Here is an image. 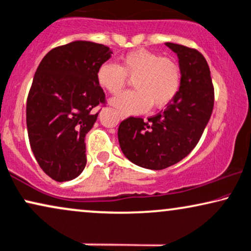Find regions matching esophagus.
I'll return each mask as SVG.
<instances>
[{
    "label": "esophagus",
    "instance_id": "obj_1",
    "mask_svg": "<svg viewBox=\"0 0 251 251\" xmlns=\"http://www.w3.org/2000/svg\"><path fill=\"white\" fill-rule=\"evenodd\" d=\"M119 117H120V119H125V118H126V116L123 115V113H120Z\"/></svg>",
    "mask_w": 251,
    "mask_h": 251
}]
</instances>
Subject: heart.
<instances>
[{"instance_id":"obj_1","label":"heart","mask_w":251,"mask_h":251,"mask_svg":"<svg viewBox=\"0 0 251 251\" xmlns=\"http://www.w3.org/2000/svg\"><path fill=\"white\" fill-rule=\"evenodd\" d=\"M97 82L111 95H118L128 80L135 90L112 100V105L123 113L160 110L175 100L182 84V69L170 56L148 50H135L122 56L120 66L103 63L97 69Z\"/></svg>"}]
</instances>
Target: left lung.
I'll use <instances>...</instances> for the list:
<instances>
[{"label":"left lung","instance_id":"left-lung-1","mask_svg":"<svg viewBox=\"0 0 251 251\" xmlns=\"http://www.w3.org/2000/svg\"><path fill=\"white\" fill-rule=\"evenodd\" d=\"M182 84L175 100L160 113L144 120L128 117L120 123L118 140L124 155L136 166L162 170L191 153L211 118L214 87L207 61L199 50L178 44Z\"/></svg>","mask_w":251,"mask_h":251}]
</instances>
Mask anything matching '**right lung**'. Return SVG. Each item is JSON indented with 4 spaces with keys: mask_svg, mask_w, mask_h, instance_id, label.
<instances>
[{
    "mask_svg": "<svg viewBox=\"0 0 251 251\" xmlns=\"http://www.w3.org/2000/svg\"><path fill=\"white\" fill-rule=\"evenodd\" d=\"M112 50L91 41L54 47L34 74L26 100L28 141L44 173L56 182L74 179L87 164L85 135L106 105L97 69Z\"/></svg>",
    "mask_w": 251,
    "mask_h": 251,
    "instance_id": "1",
    "label": "right lung"
}]
</instances>
